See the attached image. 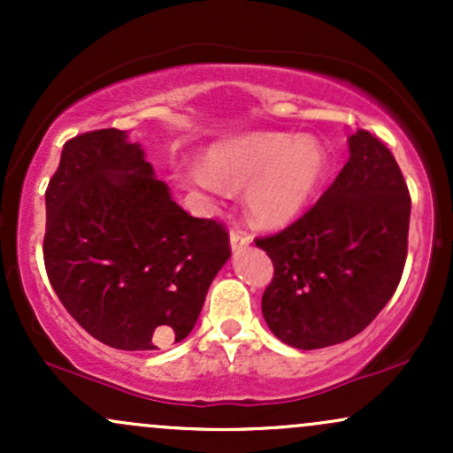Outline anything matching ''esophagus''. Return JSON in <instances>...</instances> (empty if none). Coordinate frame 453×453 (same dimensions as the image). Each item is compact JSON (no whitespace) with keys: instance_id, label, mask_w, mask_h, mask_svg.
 Returning <instances> with one entry per match:
<instances>
[{"instance_id":"1","label":"esophagus","mask_w":453,"mask_h":453,"mask_svg":"<svg viewBox=\"0 0 453 453\" xmlns=\"http://www.w3.org/2000/svg\"><path fill=\"white\" fill-rule=\"evenodd\" d=\"M251 242V236L242 230H232L230 232V244H232V251H241L242 247Z\"/></svg>"}]
</instances>
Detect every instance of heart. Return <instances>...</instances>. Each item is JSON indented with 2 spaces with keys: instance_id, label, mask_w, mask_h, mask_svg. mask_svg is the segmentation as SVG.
<instances>
[{
  "instance_id": "b5f03b06",
  "label": "heart",
  "mask_w": 453,
  "mask_h": 453,
  "mask_svg": "<svg viewBox=\"0 0 453 453\" xmlns=\"http://www.w3.org/2000/svg\"><path fill=\"white\" fill-rule=\"evenodd\" d=\"M206 165H191L187 185L221 194L244 187L249 217L264 227L294 221L313 200L327 170L324 144L313 136L253 132L206 150Z\"/></svg>"
}]
</instances>
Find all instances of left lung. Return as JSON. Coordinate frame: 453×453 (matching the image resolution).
<instances>
[{
	"mask_svg": "<svg viewBox=\"0 0 453 453\" xmlns=\"http://www.w3.org/2000/svg\"><path fill=\"white\" fill-rule=\"evenodd\" d=\"M411 196L396 159L357 129L349 159L300 219L256 244L274 264L262 296L273 334L296 349L349 341L396 292L407 259Z\"/></svg>",
	"mask_w": 453,
	"mask_h": 453,
	"instance_id": "1",
	"label": "left lung"
}]
</instances>
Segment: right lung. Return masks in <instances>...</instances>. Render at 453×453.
<instances>
[{
  "label": "right lung",
  "mask_w": 453,
  "mask_h": 453,
  "mask_svg": "<svg viewBox=\"0 0 453 453\" xmlns=\"http://www.w3.org/2000/svg\"><path fill=\"white\" fill-rule=\"evenodd\" d=\"M230 256L223 223L180 209L126 132L64 144L46 187L44 266L93 339L126 351L183 341Z\"/></svg>",
  "instance_id": "1"
}]
</instances>
